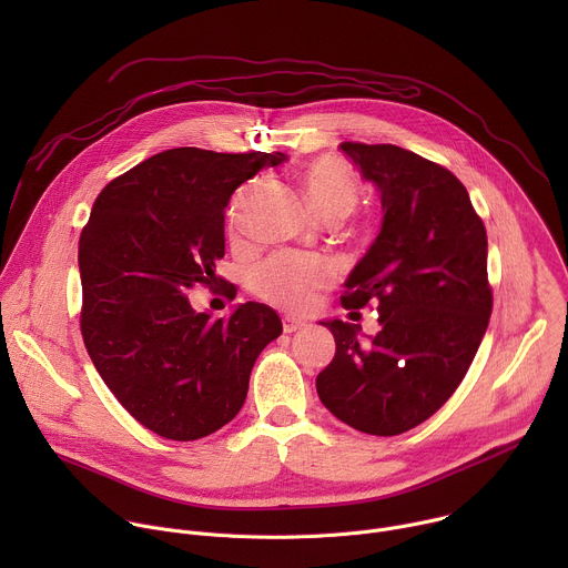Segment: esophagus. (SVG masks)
I'll use <instances>...</instances> for the list:
<instances>
[{
  "instance_id": "obj_1",
  "label": "esophagus",
  "mask_w": 568,
  "mask_h": 568,
  "mask_svg": "<svg viewBox=\"0 0 568 568\" xmlns=\"http://www.w3.org/2000/svg\"><path fill=\"white\" fill-rule=\"evenodd\" d=\"M307 328V323L301 321V318H294V316H285L283 318V331L285 333H301Z\"/></svg>"
}]
</instances>
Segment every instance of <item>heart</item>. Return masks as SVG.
Wrapping results in <instances>:
<instances>
[{
	"mask_svg": "<svg viewBox=\"0 0 568 568\" xmlns=\"http://www.w3.org/2000/svg\"><path fill=\"white\" fill-rule=\"evenodd\" d=\"M310 209L321 220H344L357 206V184L353 175L333 159H318L301 178ZM242 195L229 209V226H240ZM333 281V265L318 256L278 254L258 265L252 274V292L285 310H305L314 294Z\"/></svg>",
	"mask_w": 568,
	"mask_h": 568,
	"instance_id": "heart-1",
	"label": "heart"
}]
</instances>
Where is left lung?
<instances>
[{
  "instance_id": "obj_1",
  "label": "left lung",
  "mask_w": 568,
  "mask_h": 568,
  "mask_svg": "<svg viewBox=\"0 0 568 568\" xmlns=\"http://www.w3.org/2000/svg\"><path fill=\"white\" fill-rule=\"evenodd\" d=\"M339 148L377 186L384 211L342 303L348 310L375 303L379 333L362 342V326L321 321L337 351L316 375V393L353 429L397 436L452 397L488 331V235L447 169L390 143Z\"/></svg>"
}]
</instances>
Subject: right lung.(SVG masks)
Here are the masks:
<instances>
[{"mask_svg":"<svg viewBox=\"0 0 568 568\" xmlns=\"http://www.w3.org/2000/svg\"><path fill=\"white\" fill-rule=\"evenodd\" d=\"M283 161L164 150L112 180L80 233L85 348L125 412L161 438L197 440L231 423L258 355L283 333L270 305L247 301L213 318L186 296L215 281L233 191Z\"/></svg>","mask_w":568,"mask_h":568,"instance_id":"add662e5","label":"right lung"}]
</instances>
